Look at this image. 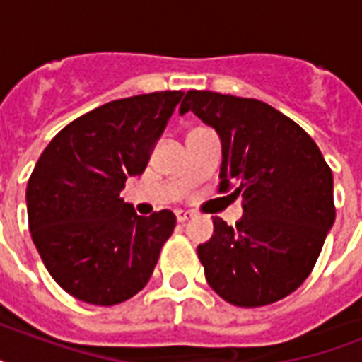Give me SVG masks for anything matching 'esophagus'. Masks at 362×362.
<instances>
[{"instance_id": "obj_1", "label": "esophagus", "mask_w": 362, "mask_h": 362, "mask_svg": "<svg viewBox=\"0 0 362 362\" xmlns=\"http://www.w3.org/2000/svg\"><path fill=\"white\" fill-rule=\"evenodd\" d=\"M192 216V212H187V210H176V220H178V223H184V221L189 220Z\"/></svg>"}]
</instances>
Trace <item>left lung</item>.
I'll use <instances>...</instances> for the list:
<instances>
[{"label": "left lung", "instance_id": "obj_1", "mask_svg": "<svg viewBox=\"0 0 362 362\" xmlns=\"http://www.w3.org/2000/svg\"><path fill=\"white\" fill-rule=\"evenodd\" d=\"M192 110L221 139L220 193L242 195L237 226L214 218L197 253L223 300L257 308L287 297L314 269L334 223L332 170L312 136L259 99L189 90Z\"/></svg>", "mask_w": 362, "mask_h": 362}]
</instances>
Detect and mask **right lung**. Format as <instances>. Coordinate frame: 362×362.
<instances>
[{"label":"right lung","mask_w":362,"mask_h":362,"mask_svg":"<svg viewBox=\"0 0 362 362\" xmlns=\"http://www.w3.org/2000/svg\"><path fill=\"white\" fill-rule=\"evenodd\" d=\"M184 92L116 99L65 125L25 187L30 233L64 291L95 306L120 304L146 286L173 235L170 210L136 216L120 197L142 175Z\"/></svg>","instance_id":"1"}]
</instances>
